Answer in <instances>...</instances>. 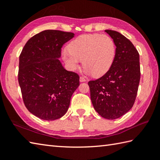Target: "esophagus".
I'll return each instance as SVG.
<instances>
[{"label":"esophagus","instance_id":"obj_1","mask_svg":"<svg viewBox=\"0 0 160 160\" xmlns=\"http://www.w3.org/2000/svg\"><path fill=\"white\" fill-rule=\"evenodd\" d=\"M85 81H86L85 78H84V77H80V82H85Z\"/></svg>","mask_w":160,"mask_h":160}]
</instances>
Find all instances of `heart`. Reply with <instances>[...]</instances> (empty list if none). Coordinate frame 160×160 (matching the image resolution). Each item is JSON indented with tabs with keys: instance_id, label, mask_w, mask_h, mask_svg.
<instances>
[{
	"instance_id": "heart-1",
	"label": "heart",
	"mask_w": 160,
	"mask_h": 160,
	"mask_svg": "<svg viewBox=\"0 0 160 160\" xmlns=\"http://www.w3.org/2000/svg\"><path fill=\"white\" fill-rule=\"evenodd\" d=\"M62 53L68 69L76 71L82 60L84 72L95 76H103L110 69L115 59L116 47L113 40L104 34H84L72 40Z\"/></svg>"
}]
</instances>
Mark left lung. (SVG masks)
<instances>
[{"mask_svg": "<svg viewBox=\"0 0 160 160\" xmlns=\"http://www.w3.org/2000/svg\"><path fill=\"white\" fill-rule=\"evenodd\" d=\"M104 32L116 47L113 63L103 76L88 84L95 110L102 118L114 120L133 106L140 80V55L132 43L120 33Z\"/></svg>", "mask_w": 160, "mask_h": 160, "instance_id": "obj_1", "label": "left lung"}]
</instances>
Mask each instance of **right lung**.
I'll use <instances>...</instances> for the list:
<instances>
[{
    "mask_svg": "<svg viewBox=\"0 0 160 160\" xmlns=\"http://www.w3.org/2000/svg\"><path fill=\"white\" fill-rule=\"evenodd\" d=\"M74 33L45 30L30 38L19 57L18 82L28 111L44 120L67 113L80 77L63 67L59 58L64 43Z\"/></svg>",
    "mask_w": 160,
    "mask_h": 160,
    "instance_id": "1",
    "label": "right lung"
}]
</instances>
